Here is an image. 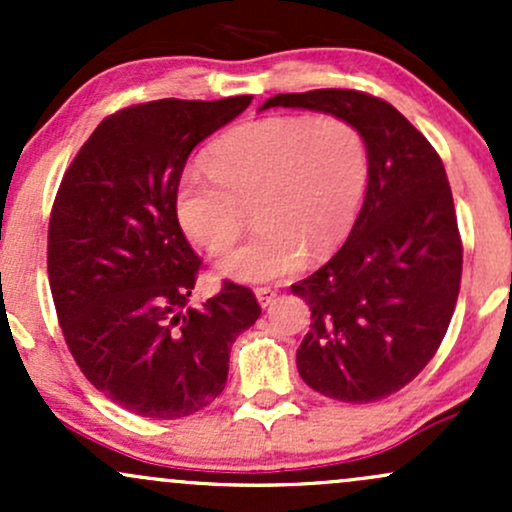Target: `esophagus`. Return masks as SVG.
I'll return each instance as SVG.
<instances>
[{
	"label": "esophagus",
	"mask_w": 512,
	"mask_h": 512,
	"mask_svg": "<svg viewBox=\"0 0 512 512\" xmlns=\"http://www.w3.org/2000/svg\"><path fill=\"white\" fill-rule=\"evenodd\" d=\"M255 296L262 308H269V305H274L276 298H279V291L272 289V286H260V289H255Z\"/></svg>",
	"instance_id": "1"
}]
</instances>
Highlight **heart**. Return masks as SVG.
Wrapping results in <instances>:
<instances>
[{"label":"heart","mask_w":512,"mask_h":512,"mask_svg":"<svg viewBox=\"0 0 512 512\" xmlns=\"http://www.w3.org/2000/svg\"><path fill=\"white\" fill-rule=\"evenodd\" d=\"M370 175L363 132L344 117L272 115L233 127L211 144L204 173L175 195L182 231L219 255L236 243L243 207L260 231L228 252L216 274L238 284H274L322 257L354 226Z\"/></svg>","instance_id":"1"}]
</instances>
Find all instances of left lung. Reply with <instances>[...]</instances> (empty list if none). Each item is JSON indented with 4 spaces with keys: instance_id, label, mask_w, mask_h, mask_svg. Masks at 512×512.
Here are the masks:
<instances>
[{
    "instance_id": "8db88e82",
    "label": "left lung",
    "mask_w": 512,
    "mask_h": 512,
    "mask_svg": "<svg viewBox=\"0 0 512 512\" xmlns=\"http://www.w3.org/2000/svg\"><path fill=\"white\" fill-rule=\"evenodd\" d=\"M267 108L344 117L366 137L361 214L342 250L291 291L313 310L296 354L305 385L339 402H378L426 368L455 313L462 240L443 161L397 108L363 91L279 93Z\"/></svg>"
}]
</instances>
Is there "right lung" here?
Instances as JSON below:
<instances>
[{
    "label": "right lung",
    "instance_id": "add662e5",
    "mask_svg": "<svg viewBox=\"0 0 512 512\" xmlns=\"http://www.w3.org/2000/svg\"><path fill=\"white\" fill-rule=\"evenodd\" d=\"M250 101L163 98L105 117L52 204L48 274L64 342L88 383L146 419H182L214 402L233 342L262 313L233 281L185 308L199 257L175 214L192 149Z\"/></svg>",
    "mask_w": 512,
    "mask_h": 512
}]
</instances>
